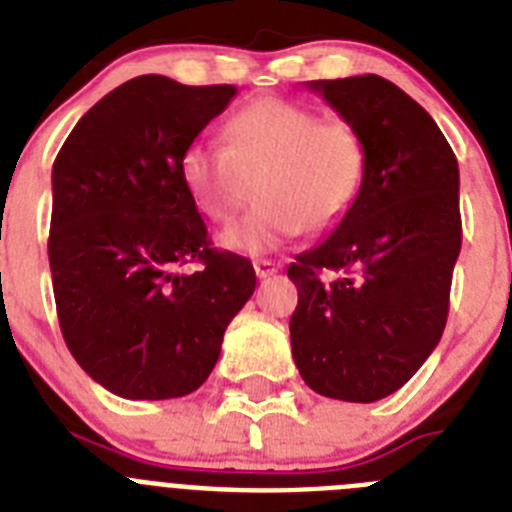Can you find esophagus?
<instances>
[{"mask_svg": "<svg viewBox=\"0 0 512 512\" xmlns=\"http://www.w3.org/2000/svg\"><path fill=\"white\" fill-rule=\"evenodd\" d=\"M253 271H256V277L259 279H266L271 277V274H277L279 264H274V261L269 259H259V261H253Z\"/></svg>", "mask_w": 512, "mask_h": 512, "instance_id": "1", "label": "esophagus"}]
</instances>
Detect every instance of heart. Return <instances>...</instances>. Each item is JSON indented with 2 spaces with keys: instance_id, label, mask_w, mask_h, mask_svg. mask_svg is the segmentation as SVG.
<instances>
[{
  "instance_id": "b5f03b06",
  "label": "heart",
  "mask_w": 512,
  "mask_h": 512,
  "mask_svg": "<svg viewBox=\"0 0 512 512\" xmlns=\"http://www.w3.org/2000/svg\"><path fill=\"white\" fill-rule=\"evenodd\" d=\"M225 146L192 140L179 156V179L205 217L225 223L246 202L253 179L259 200L220 233L223 248L259 256L302 230H328L351 210L366 176V148L356 128L315 110L264 97L235 112Z\"/></svg>"
}]
</instances>
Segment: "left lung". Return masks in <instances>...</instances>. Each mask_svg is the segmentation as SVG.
<instances>
[{
    "mask_svg": "<svg viewBox=\"0 0 512 512\" xmlns=\"http://www.w3.org/2000/svg\"><path fill=\"white\" fill-rule=\"evenodd\" d=\"M307 87L361 135L366 176L333 233L287 269L297 287L292 356L318 395L377 402L441 341L461 251L459 164L433 117L392 81ZM320 270L339 277L323 283Z\"/></svg>",
    "mask_w": 512,
    "mask_h": 512,
    "instance_id": "1",
    "label": "left lung"
}]
</instances>
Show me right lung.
Listing matches in <instances>:
<instances>
[{
  "mask_svg": "<svg viewBox=\"0 0 512 512\" xmlns=\"http://www.w3.org/2000/svg\"><path fill=\"white\" fill-rule=\"evenodd\" d=\"M238 89L125 81L76 122L53 164L48 261L63 341L104 390L171 400L215 369L256 289L251 261L210 248L179 156ZM197 263L194 272H179Z\"/></svg>",
  "mask_w": 512,
  "mask_h": 512,
  "instance_id": "add662e5",
  "label": "right lung"
}]
</instances>
